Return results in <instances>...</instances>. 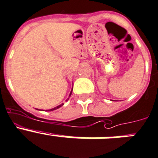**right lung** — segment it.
I'll use <instances>...</instances> for the list:
<instances>
[{"label": "right lung", "mask_w": 158, "mask_h": 158, "mask_svg": "<svg viewBox=\"0 0 158 158\" xmlns=\"http://www.w3.org/2000/svg\"><path fill=\"white\" fill-rule=\"evenodd\" d=\"M72 90H71V92H70V94H69V97H68V98H67V100H66L65 101H69V97H71V95H72ZM63 105H64V104H63V103H62V104H60V105L57 106V107H54V108H51V109H49V110H47V111H51V110H56V109H58L59 107H61V106H63ZM37 110H38V109H37Z\"/></svg>", "instance_id": "1"}]
</instances>
